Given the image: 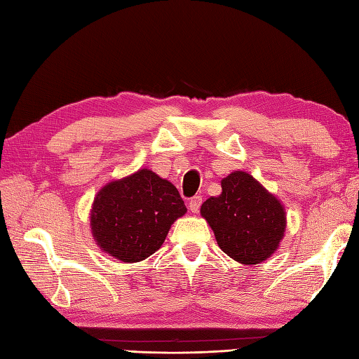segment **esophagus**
<instances>
[{
	"instance_id": "obj_1",
	"label": "esophagus",
	"mask_w": 359,
	"mask_h": 359,
	"mask_svg": "<svg viewBox=\"0 0 359 359\" xmlns=\"http://www.w3.org/2000/svg\"><path fill=\"white\" fill-rule=\"evenodd\" d=\"M201 205H202V196H194V197H191V199H189L188 208H189V211L197 212L201 208Z\"/></svg>"
}]
</instances>
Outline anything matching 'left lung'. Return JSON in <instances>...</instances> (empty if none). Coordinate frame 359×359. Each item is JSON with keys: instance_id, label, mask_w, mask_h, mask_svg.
<instances>
[{"instance_id": "8db88e82", "label": "left lung", "mask_w": 359, "mask_h": 359, "mask_svg": "<svg viewBox=\"0 0 359 359\" xmlns=\"http://www.w3.org/2000/svg\"><path fill=\"white\" fill-rule=\"evenodd\" d=\"M201 215L224 253L245 265L270 257L285 230L280 202L243 171L231 172L222 180V194L205 201Z\"/></svg>"}]
</instances>
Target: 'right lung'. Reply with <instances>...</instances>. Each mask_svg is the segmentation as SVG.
I'll return each mask as SVG.
<instances>
[{
    "instance_id": "1",
    "label": "right lung",
    "mask_w": 359,
    "mask_h": 359,
    "mask_svg": "<svg viewBox=\"0 0 359 359\" xmlns=\"http://www.w3.org/2000/svg\"><path fill=\"white\" fill-rule=\"evenodd\" d=\"M187 207L177 188L149 170H140L102 188L90 226L98 245L123 262H139L157 251Z\"/></svg>"
}]
</instances>
